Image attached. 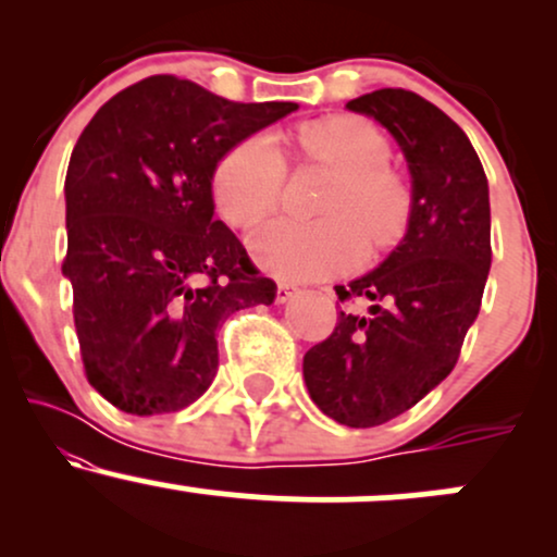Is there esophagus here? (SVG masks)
I'll return each instance as SVG.
<instances>
[{
    "label": "esophagus",
    "instance_id": "esophagus-1",
    "mask_svg": "<svg viewBox=\"0 0 557 557\" xmlns=\"http://www.w3.org/2000/svg\"><path fill=\"white\" fill-rule=\"evenodd\" d=\"M298 293L296 285H287V283H280L277 285V304H285V300H290L293 296Z\"/></svg>",
    "mask_w": 557,
    "mask_h": 557
}]
</instances>
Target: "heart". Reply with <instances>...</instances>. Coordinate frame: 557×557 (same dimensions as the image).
<instances>
[{"instance_id": "heart-1", "label": "heart", "mask_w": 557, "mask_h": 557, "mask_svg": "<svg viewBox=\"0 0 557 557\" xmlns=\"http://www.w3.org/2000/svg\"><path fill=\"white\" fill-rule=\"evenodd\" d=\"M298 149L335 172L319 201L322 220H272L251 235V253L285 280H319L354 267L363 235L385 246L403 233L411 209L408 185L389 162V140L356 114H332L298 127ZM287 164L264 133L238 140L216 164L212 188L230 225L251 227L280 203Z\"/></svg>"}]
</instances>
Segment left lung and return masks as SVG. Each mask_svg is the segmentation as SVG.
Returning <instances> with one entry per match:
<instances>
[{"label":"left lung","mask_w":557,"mask_h":557,"mask_svg":"<svg viewBox=\"0 0 557 557\" xmlns=\"http://www.w3.org/2000/svg\"><path fill=\"white\" fill-rule=\"evenodd\" d=\"M398 140L411 170L406 238L374 272L337 285L327 341L304 356L311 400L345 426L400 417L456 367L490 274V188L466 133L424 96L380 88L348 101ZM372 302L369 315L349 309Z\"/></svg>","instance_id":"left-lung-1"}]
</instances>
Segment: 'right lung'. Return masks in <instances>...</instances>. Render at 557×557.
Returning <instances> with one entry per match:
<instances>
[{
	"instance_id": "add662e5",
	"label": "right lung",
	"mask_w": 557,
	"mask_h": 557,
	"mask_svg": "<svg viewBox=\"0 0 557 557\" xmlns=\"http://www.w3.org/2000/svg\"><path fill=\"white\" fill-rule=\"evenodd\" d=\"M293 110L151 75L83 127L65 177L62 274L83 372L120 411L154 417L201 398L222 322L274 300L277 285L214 220L212 177L238 140Z\"/></svg>"
}]
</instances>
